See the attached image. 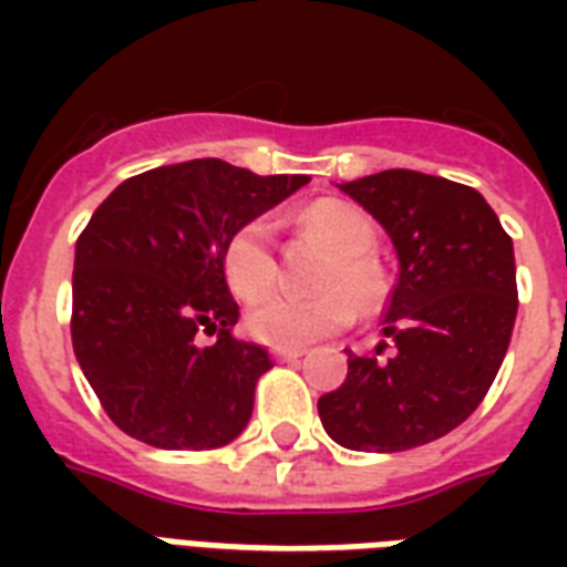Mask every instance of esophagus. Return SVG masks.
Returning a JSON list of instances; mask_svg holds the SVG:
<instances>
[{
	"label": "esophagus",
	"mask_w": 567,
	"mask_h": 567,
	"mask_svg": "<svg viewBox=\"0 0 567 567\" xmlns=\"http://www.w3.org/2000/svg\"><path fill=\"white\" fill-rule=\"evenodd\" d=\"M270 355L276 358V361H297V358L307 355V349H288V346H272Z\"/></svg>",
	"instance_id": "1"
}]
</instances>
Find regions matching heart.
Segmentation results:
<instances>
[{"label":"heart","mask_w":567,"mask_h":567,"mask_svg":"<svg viewBox=\"0 0 567 567\" xmlns=\"http://www.w3.org/2000/svg\"><path fill=\"white\" fill-rule=\"evenodd\" d=\"M297 224L307 236L333 251L321 267V295H270L279 276L272 227L264 218L239 224L224 243V276L239 300H255L248 309L246 331L267 346H307L328 333L343 331L355 319V303L373 312L382 300V276L373 255L377 227L368 215L340 199H319L297 215ZM353 297L349 298L348 295Z\"/></svg>","instance_id":"1"}]
</instances>
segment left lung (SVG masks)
<instances>
[{"label":"left lung","mask_w":567,"mask_h":567,"mask_svg":"<svg viewBox=\"0 0 567 567\" xmlns=\"http://www.w3.org/2000/svg\"><path fill=\"white\" fill-rule=\"evenodd\" d=\"M340 187L392 236L401 270L382 319L394 352H349L321 425L346 450H413L462 425L498 377L519 307L513 239L480 190L440 175L385 169Z\"/></svg>","instance_id":"obj_1"}]
</instances>
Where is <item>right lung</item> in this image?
Wrapping results in <instances>:
<instances>
[{
	"mask_svg": "<svg viewBox=\"0 0 567 567\" xmlns=\"http://www.w3.org/2000/svg\"><path fill=\"white\" fill-rule=\"evenodd\" d=\"M307 182L206 157L133 175L93 212L75 243L72 349L124 434L215 450L248 425L272 361L230 333L224 243Z\"/></svg>",
	"mask_w": 567,
	"mask_h": 567,
	"instance_id": "1",
	"label": "right lung"
}]
</instances>
